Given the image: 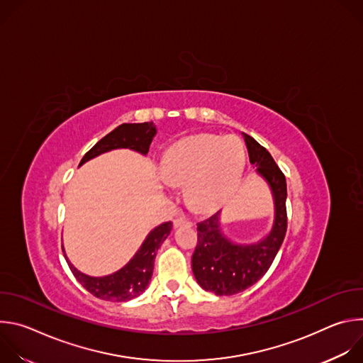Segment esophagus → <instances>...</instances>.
I'll list each match as a JSON object with an SVG mask.
<instances>
[{
	"instance_id": "1",
	"label": "esophagus",
	"mask_w": 363,
	"mask_h": 363,
	"mask_svg": "<svg viewBox=\"0 0 363 363\" xmlns=\"http://www.w3.org/2000/svg\"><path fill=\"white\" fill-rule=\"evenodd\" d=\"M181 225H186V227H191V223L184 218V217H178L174 220V227H181Z\"/></svg>"
}]
</instances>
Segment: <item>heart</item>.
I'll return each instance as SVG.
<instances>
[{"mask_svg": "<svg viewBox=\"0 0 363 363\" xmlns=\"http://www.w3.org/2000/svg\"><path fill=\"white\" fill-rule=\"evenodd\" d=\"M245 165V149L237 136L211 133L185 138L162 160V175L185 185L189 202L199 211H214L234 192Z\"/></svg>", "mask_w": 363, "mask_h": 363, "instance_id": "1", "label": "heart"}]
</instances>
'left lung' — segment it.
<instances>
[{
  "mask_svg": "<svg viewBox=\"0 0 363 363\" xmlns=\"http://www.w3.org/2000/svg\"><path fill=\"white\" fill-rule=\"evenodd\" d=\"M250 162L270 185L274 196V224L270 234L255 244L231 242L220 230V213L196 224V247L192 272L198 284L217 296H233L260 280L274 262L287 231L286 177L270 152L250 135H244Z\"/></svg>",
  "mask_w": 363,
  "mask_h": 363,
  "instance_id": "8db88e82",
  "label": "left lung"
}]
</instances>
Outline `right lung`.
Returning a JSON list of instances; mask_svg holds the SVG:
<instances>
[{
	"mask_svg": "<svg viewBox=\"0 0 363 363\" xmlns=\"http://www.w3.org/2000/svg\"><path fill=\"white\" fill-rule=\"evenodd\" d=\"M157 133V126L152 122L145 123H123L101 138L80 161V165L86 161L97 157L100 153H105L118 147H129L138 150L143 155L149 152L150 142ZM172 230V223H164L160 227L152 230L142 247L133 255L132 260L119 272L106 276V277H90L80 273L69 262L65 254L66 262L77 279V281L94 297L106 300V301H126L138 297L145 291L149 284L153 272V262L158 248L167 240Z\"/></svg>",
	"mask_w": 363,
	"mask_h": 363,
	"instance_id": "right-lung-1",
	"label": "right lung"
}]
</instances>
